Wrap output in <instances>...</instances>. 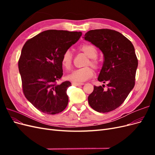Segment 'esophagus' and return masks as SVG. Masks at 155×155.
<instances>
[{"instance_id":"1","label":"esophagus","mask_w":155,"mask_h":155,"mask_svg":"<svg viewBox=\"0 0 155 155\" xmlns=\"http://www.w3.org/2000/svg\"><path fill=\"white\" fill-rule=\"evenodd\" d=\"M85 83H72V85H74V86H81V85H83Z\"/></svg>"}]
</instances>
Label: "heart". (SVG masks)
<instances>
[{
  "instance_id": "obj_1",
  "label": "heart",
  "mask_w": 155,
  "mask_h": 155,
  "mask_svg": "<svg viewBox=\"0 0 155 155\" xmlns=\"http://www.w3.org/2000/svg\"><path fill=\"white\" fill-rule=\"evenodd\" d=\"M79 50L83 52L89 58V61L87 63V66L91 65L94 68L97 69L99 68V62L96 59L97 56V50L95 46L91 44L84 43L78 47ZM73 59V55L70 50H66L61 56V64L67 70L71 68ZM94 72L91 67H85L75 70L69 74L67 78L73 82H83L94 76Z\"/></svg>"
}]
</instances>
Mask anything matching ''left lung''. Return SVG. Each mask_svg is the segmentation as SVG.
I'll return each mask as SVG.
<instances>
[{"instance_id":"1","label":"left lung","mask_w":155,"mask_h":155,"mask_svg":"<svg viewBox=\"0 0 155 155\" xmlns=\"http://www.w3.org/2000/svg\"><path fill=\"white\" fill-rule=\"evenodd\" d=\"M84 38L102 51L103 67L97 80L107 88L94 87L88 104L97 112H109L120 107L135 85L138 59L132 43L121 33L110 29L92 30Z\"/></svg>"}]
</instances>
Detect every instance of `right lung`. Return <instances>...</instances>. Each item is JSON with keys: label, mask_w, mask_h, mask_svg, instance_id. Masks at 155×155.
Segmentation results:
<instances>
[{"label": "right lung", "mask_w": 155, "mask_h": 155, "mask_svg": "<svg viewBox=\"0 0 155 155\" xmlns=\"http://www.w3.org/2000/svg\"><path fill=\"white\" fill-rule=\"evenodd\" d=\"M81 31L49 30L28 40L18 60L23 93L37 110L55 114L65 109L68 81L57 84L63 76L61 56L79 39Z\"/></svg>", "instance_id": "obj_1"}]
</instances>
